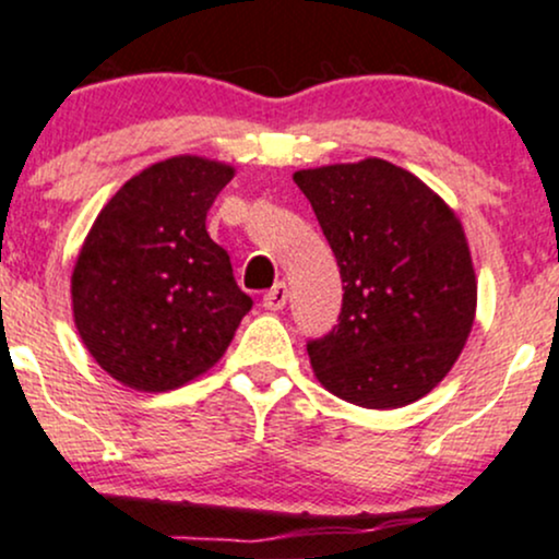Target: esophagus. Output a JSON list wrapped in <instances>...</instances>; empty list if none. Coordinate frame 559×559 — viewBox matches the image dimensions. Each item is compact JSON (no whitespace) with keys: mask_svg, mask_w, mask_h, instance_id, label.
<instances>
[{"mask_svg":"<svg viewBox=\"0 0 559 559\" xmlns=\"http://www.w3.org/2000/svg\"><path fill=\"white\" fill-rule=\"evenodd\" d=\"M286 299H289V289H286L284 281H278V284H275L273 289H270V292L265 294V299H262V305H265L267 310L275 312V310H284Z\"/></svg>","mask_w":559,"mask_h":559,"instance_id":"esophagus-1","label":"esophagus"}]
</instances>
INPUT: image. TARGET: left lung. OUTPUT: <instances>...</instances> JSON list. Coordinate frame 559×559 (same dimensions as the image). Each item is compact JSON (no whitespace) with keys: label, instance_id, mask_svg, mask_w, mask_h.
Returning <instances> with one entry per match:
<instances>
[{"label":"left lung","instance_id":"1","mask_svg":"<svg viewBox=\"0 0 559 559\" xmlns=\"http://www.w3.org/2000/svg\"><path fill=\"white\" fill-rule=\"evenodd\" d=\"M342 275L340 326L310 342L312 373L360 408H401L449 377L477 312L459 214L384 158L294 171Z\"/></svg>","mask_w":559,"mask_h":559}]
</instances>
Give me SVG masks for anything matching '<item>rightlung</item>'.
<instances>
[{
    "label": "right lung",
    "mask_w": 559,
    "mask_h": 559,
    "mask_svg": "<svg viewBox=\"0 0 559 559\" xmlns=\"http://www.w3.org/2000/svg\"><path fill=\"white\" fill-rule=\"evenodd\" d=\"M236 167L164 158L110 195L79 249L71 310L87 353L138 392H169L225 355L251 299L228 251L206 233L212 201Z\"/></svg>",
    "instance_id": "obj_1"
}]
</instances>
